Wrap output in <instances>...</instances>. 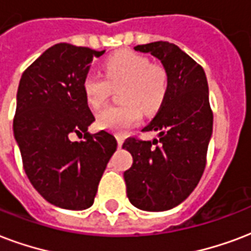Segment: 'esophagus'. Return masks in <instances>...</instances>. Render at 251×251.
Masks as SVG:
<instances>
[{
    "label": "esophagus",
    "instance_id": "34e87169",
    "mask_svg": "<svg viewBox=\"0 0 251 251\" xmlns=\"http://www.w3.org/2000/svg\"><path fill=\"white\" fill-rule=\"evenodd\" d=\"M117 143L118 147H122V143H124V137L122 135H117Z\"/></svg>",
    "mask_w": 251,
    "mask_h": 251
}]
</instances>
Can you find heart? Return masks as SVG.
<instances>
[{
  "instance_id": "heart-1",
  "label": "heart",
  "mask_w": 251,
  "mask_h": 251,
  "mask_svg": "<svg viewBox=\"0 0 251 251\" xmlns=\"http://www.w3.org/2000/svg\"><path fill=\"white\" fill-rule=\"evenodd\" d=\"M105 80L95 74L84 76L81 88L92 108H100L108 99L110 85H124L120 99L124 104L108 106L97 114L101 129L125 134L141 121L143 112L152 113L159 108L167 92V74L163 67L150 64L147 57L131 51H120L102 63Z\"/></svg>"
}]
</instances>
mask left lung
Instances as JSON below:
<instances>
[{
	"label": "left lung",
	"instance_id": "1",
	"mask_svg": "<svg viewBox=\"0 0 251 251\" xmlns=\"http://www.w3.org/2000/svg\"><path fill=\"white\" fill-rule=\"evenodd\" d=\"M134 50L159 59L167 92L158 114L143 129L159 131V141L130 137L122 145L133 156V166L124 172L126 194L138 209L168 210L192 194L205 168L213 129L208 81L202 67L174 43L152 42Z\"/></svg>",
	"mask_w": 251,
	"mask_h": 251
}]
</instances>
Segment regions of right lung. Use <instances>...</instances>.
<instances>
[{"mask_svg":"<svg viewBox=\"0 0 251 251\" xmlns=\"http://www.w3.org/2000/svg\"><path fill=\"white\" fill-rule=\"evenodd\" d=\"M105 51L57 43L25 71L13 130L32 187L53 205L87 209L109 159L117 150L114 135L88 133L95 121L83 93L92 60ZM84 134V141L70 139Z\"/></svg>","mask_w":251,"mask_h":251,"instance_id":"1","label":"right lung"}]
</instances>
